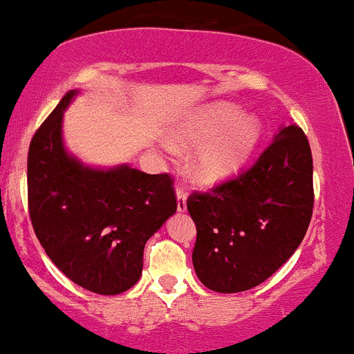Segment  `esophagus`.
Segmentation results:
<instances>
[{
	"label": "esophagus",
	"instance_id": "esophagus-1",
	"mask_svg": "<svg viewBox=\"0 0 354 354\" xmlns=\"http://www.w3.org/2000/svg\"><path fill=\"white\" fill-rule=\"evenodd\" d=\"M187 209V196H185L184 187H177V211L184 213Z\"/></svg>",
	"mask_w": 354,
	"mask_h": 354
}]
</instances>
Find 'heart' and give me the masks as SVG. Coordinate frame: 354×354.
Segmentation results:
<instances>
[{
	"instance_id": "1",
	"label": "heart",
	"mask_w": 354,
	"mask_h": 354,
	"mask_svg": "<svg viewBox=\"0 0 354 354\" xmlns=\"http://www.w3.org/2000/svg\"><path fill=\"white\" fill-rule=\"evenodd\" d=\"M213 136L198 153L196 174L204 184H218L243 169L261 138V122L256 115L240 114L228 104L211 105L199 111L191 122L174 133L182 147L201 143ZM167 148H170L167 145Z\"/></svg>"
}]
</instances>
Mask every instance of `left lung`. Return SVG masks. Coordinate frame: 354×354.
Listing matches in <instances>:
<instances>
[{
  "label": "left lung",
  "mask_w": 354,
  "mask_h": 354,
  "mask_svg": "<svg viewBox=\"0 0 354 354\" xmlns=\"http://www.w3.org/2000/svg\"><path fill=\"white\" fill-rule=\"evenodd\" d=\"M313 163L297 124L279 127L256 165L209 194H192L187 209L198 239L192 264L218 293L261 285L293 256L313 207Z\"/></svg>",
  "instance_id": "left-lung-1"
}]
</instances>
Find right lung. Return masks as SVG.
Instances as JSON below:
<instances>
[{
  "label": "right lung",
  "mask_w": 354,
  "mask_h": 354,
  "mask_svg": "<svg viewBox=\"0 0 354 354\" xmlns=\"http://www.w3.org/2000/svg\"><path fill=\"white\" fill-rule=\"evenodd\" d=\"M78 93L68 92L32 138L28 211L46 254L73 283L119 295L141 278L145 243L176 213V192L167 174L100 169L68 151L63 118Z\"/></svg>",
  "instance_id": "add662e5"
}]
</instances>
